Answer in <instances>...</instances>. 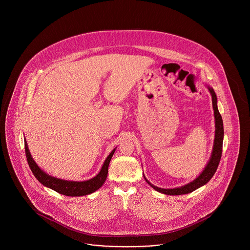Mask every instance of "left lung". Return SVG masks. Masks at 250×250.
Returning a JSON list of instances; mask_svg holds the SVG:
<instances>
[{
  "mask_svg": "<svg viewBox=\"0 0 250 250\" xmlns=\"http://www.w3.org/2000/svg\"><path fill=\"white\" fill-rule=\"evenodd\" d=\"M209 91L212 95V101H213V108H214V119H215V136H214V148H213V153L211 155L210 161L207 164L206 167L204 168V170L202 171V174L194 180L193 182H191L190 184H188L184 187L177 188H172V189H165V188H159L157 187L153 186L147 179L145 178L146 182L156 191L166 194V195H183V194H188L191 193L194 190H196L197 188H201L203 185H205L206 183H208L210 181V179L214 176L217 167L219 165L220 159H221V155H222V146H223V137H224V127H223V121L222 117L218 111L217 108V99H216V95L214 93V90L212 88H209Z\"/></svg>",
  "mask_w": 250,
  "mask_h": 250,
  "instance_id": "left-lung-1",
  "label": "left lung"
}]
</instances>
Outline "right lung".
Here are the masks:
<instances>
[{
  "mask_svg": "<svg viewBox=\"0 0 250 250\" xmlns=\"http://www.w3.org/2000/svg\"><path fill=\"white\" fill-rule=\"evenodd\" d=\"M24 146H25V155L27 157L28 164H29L32 172L36 176V178L43 186L49 188L62 195H65V196H69V197H79V196L88 195V194H91V193L97 190L98 188H100L107 179L108 165H109L112 155L115 152V149H114L107 156L100 172L95 177L90 179L88 181H84V182H71V181L54 178V177L49 176L47 173H45L42 169H40L39 167L36 165L32 155H30L26 141H24Z\"/></svg>",
  "mask_w": 250,
  "mask_h": 250,
  "instance_id": "1",
  "label": "right lung"
}]
</instances>
